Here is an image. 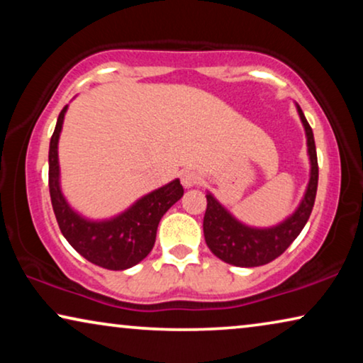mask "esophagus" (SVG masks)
Segmentation results:
<instances>
[{
	"mask_svg": "<svg viewBox=\"0 0 363 363\" xmlns=\"http://www.w3.org/2000/svg\"><path fill=\"white\" fill-rule=\"evenodd\" d=\"M180 180H182V185L185 188H191L198 185V182H200V175L195 170H183L180 173Z\"/></svg>",
	"mask_w": 363,
	"mask_h": 363,
	"instance_id": "obj_1",
	"label": "esophagus"
}]
</instances>
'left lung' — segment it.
<instances>
[{
  "label": "left lung",
  "instance_id": "1",
  "mask_svg": "<svg viewBox=\"0 0 363 363\" xmlns=\"http://www.w3.org/2000/svg\"><path fill=\"white\" fill-rule=\"evenodd\" d=\"M301 122L304 125L307 137V153L311 160V177L307 183L306 193L302 196L299 206L291 216H287L279 225L271 228H252L238 221L211 193H206V213L203 218V233L205 241L213 255L220 257L228 264L240 267H256L267 264L279 257L291 242L299 236L302 228L309 220L312 208H314L317 182H319V165H317V153L314 133L309 122L306 121L304 112L296 104Z\"/></svg>",
  "mask_w": 363,
  "mask_h": 363
}]
</instances>
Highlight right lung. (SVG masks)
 <instances>
[{"label": "right lung", "instance_id": "obj_1", "mask_svg": "<svg viewBox=\"0 0 363 363\" xmlns=\"http://www.w3.org/2000/svg\"><path fill=\"white\" fill-rule=\"evenodd\" d=\"M67 106L57 117L49 143V193L54 215L64 238L79 255L92 264L111 271H123L145 259L155 245L162 216L183 196L180 180L138 198L130 208L108 220H87L74 211L61 191L57 143Z\"/></svg>", "mask_w": 363, "mask_h": 363}]
</instances>
